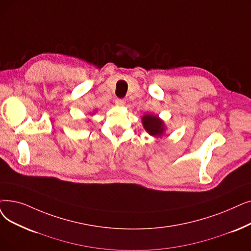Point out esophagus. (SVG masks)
<instances>
[{
    "label": "esophagus",
    "instance_id": "obj_1",
    "mask_svg": "<svg viewBox=\"0 0 251 251\" xmlns=\"http://www.w3.org/2000/svg\"><path fill=\"white\" fill-rule=\"evenodd\" d=\"M115 103H116L117 106H124L125 103H126V101H125L124 100H116Z\"/></svg>",
    "mask_w": 251,
    "mask_h": 251
}]
</instances>
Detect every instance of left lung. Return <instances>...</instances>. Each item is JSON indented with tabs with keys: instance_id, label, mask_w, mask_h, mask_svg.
<instances>
[{
	"instance_id": "left-lung-1",
	"label": "left lung",
	"mask_w": 251,
	"mask_h": 251,
	"mask_svg": "<svg viewBox=\"0 0 251 251\" xmlns=\"http://www.w3.org/2000/svg\"><path fill=\"white\" fill-rule=\"evenodd\" d=\"M141 123H143L146 131L154 137H162L166 132V125L159 116L154 114H145L141 117Z\"/></svg>"
}]
</instances>
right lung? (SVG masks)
Returning a JSON list of instances; mask_svg holds the SVG:
<instances>
[{
  "label": "right lung",
  "mask_w": 251,
  "mask_h": 251,
  "mask_svg": "<svg viewBox=\"0 0 251 251\" xmlns=\"http://www.w3.org/2000/svg\"><path fill=\"white\" fill-rule=\"evenodd\" d=\"M93 114H94V113H93Z\"/></svg>",
  "instance_id": "add662e5"
}]
</instances>
